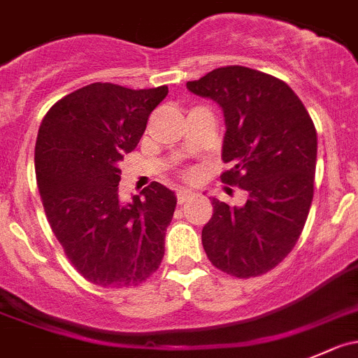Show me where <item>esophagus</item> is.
<instances>
[{
  "label": "esophagus",
  "mask_w": 358,
  "mask_h": 358,
  "mask_svg": "<svg viewBox=\"0 0 358 358\" xmlns=\"http://www.w3.org/2000/svg\"><path fill=\"white\" fill-rule=\"evenodd\" d=\"M192 197H194V192H192V190H189V189H180L178 192H176V199H178L180 204L187 203V201H190Z\"/></svg>",
  "instance_id": "esophagus-1"
}]
</instances>
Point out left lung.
<instances>
[{
  "mask_svg": "<svg viewBox=\"0 0 358 358\" xmlns=\"http://www.w3.org/2000/svg\"><path fill=\"white\" fill-rule=\"evenodd\" d=\"M220 105L225 119L222 182L248 192L243 206L213 197L203 227L204 252L236 278L271 271L296 246L313 201L317 129L282 80L245 66H225L187 82Z\"/></svg>",
  "mask_w": 358,
  "mask_h": 358,
  "instance_id": "8db88e82",
  "label": "left lung"
}]
</instances>
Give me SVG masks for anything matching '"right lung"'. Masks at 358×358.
Segmentation results:
<instances>
[{"label": "right lung", "mask_w": 358, "mask_h": 358, "mask_svg": "<svg viewBox=\"0 0 358 358\" xmlns=\"http://www.w3.org/2000/svg\"><path fill=\"white\" fill-rule=\"evenodd\" d=\"M166 96V85L133 91L98 82L64 96L41 120L34 169L45 213L76 271L94 285H138L162 262L175 192L152 182L122 203L119 162Z\"/></svg>", "instance_id": "obj_1"}]
</instances>
